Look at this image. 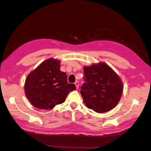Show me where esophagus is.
I'll use <instances>...</instances> for the list:
<instances>
[{
    "instance_id": "1",
    "label": "esophagus",
    "mask_w": 151,
    "mask_h": 151,
    "mask_svg": "<svg viewBox=\"0 0 151 151\" xmlns=\"http://www.w3.org/2000/svg\"><path fill=\"white\" fill-rule=\"evenodd\" d=\"M75 85H76V89H78L79 88V82L78 81H76L75 83Z\"/></svg>"
}]
</instances>
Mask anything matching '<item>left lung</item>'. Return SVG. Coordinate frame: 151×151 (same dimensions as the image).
<instances>
[{"instance_id":"obj_1","label":"left lung","mask_w":151,"mask_h":151,"mask_svg":"<svg viewBox=\"0 0 151 151\" xmlns=\"http://www.w3.org/2000/svg\"><path fill=\"white\" fill-rule=\"evenodd\" d=\"M84 73L81 94L86 106L100 113L115 107L123 89L120 77L104 62L84 66Z\"/></svg>"}]
</instances>
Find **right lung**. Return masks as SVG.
Segmentation results:
<instances>
[{"label": "right lung", "instance_id": "add662e5", "mask_svg": "<svg viewBox=\"0 0 151 151\" xmlns=\"http://www.w3.org/2000/svg\"><path fill=\"white\" fill-rule=\"evenodd\" d=\"M60 61L47 59L31 72L24 84V91L32 105L41 109H51L65 101L74 84H68L65 72L60 70Z\"/></svg>", "mask_w": 151, "mask_h": 151}]
</instances>
